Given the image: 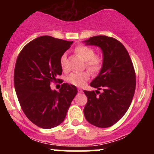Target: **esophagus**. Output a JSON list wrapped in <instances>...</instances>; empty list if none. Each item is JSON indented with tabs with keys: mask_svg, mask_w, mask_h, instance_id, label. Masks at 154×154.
Listing matches in <instances>:
<instances>
[{
	"mask_svg": "<svg viewBox=\"0 0 154 154\" xmlns=\"http://www.w3.org/2000/svg\"><path fill=\"white\" fill-rule=\"evenodd\" d=\"M78 92L79 93L83 92V89H82V88H78Z\"/></svg>",
	"mask_w": 154,
	"mask_h": 154,
	"instance_id": "34e87169",
	"label": "esophagus"
}]
</instances>
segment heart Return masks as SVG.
<instances>
[{
    "instance_id": "b5f03b06",
    "label": "heart",
    "mask_w": 154,
    "mask_h": 154,
    "mask_svg": "<svg viewBox=\"0 0 154 154\" xmlns=\"http://www.w3.org/2000/svg\"><path fill=\"white\" fill-rule=\"evenodd\" d=\"M76 54L86 62V67L92 74H97L100 71L103 65V59L100 56L95 55V51L92 48L80 45L74 50ZM60 66L63 71L68 70L67 55L63 54L60 57ZM89 78L88 71L71 73L67 77V81L76 86H83Z\"/></svg>"
}]
</instances>
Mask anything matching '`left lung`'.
I'll return each mask as SVG.
<instances>
[{"mask_svg": "<svg viewBox=\"0 0 154 154\" xmlns=\"http://www.w3.org/2000/svg\"><path fill=\"white\" fill-rule=\"evenodd\" d=\"M86 45L100 48L103 65L90 86L94 91H83L88 98L84 116L88 122L106 128L119 122L131 104L136 89V73L125 46L112 37L96 35ZM102 89L100 93L99 90Z\"/></svg>", "mask_w": 154, "mask_h": 154, "instance_id": "left-lung-1", "label": "left lung"}]
</instances>
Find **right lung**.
Listing matches in <instances>:
<instances>
[{
	"label": "right lung",
	"instance_id": "1",
	"mask_svg": "<svg viewBox=\"0 0 154 154\" xmlns=\"http://www.w3.org/2000/svg\"><path fill=\"white\" fill-rule=\"evenodd\" d=\"M73 42L49 35L38 37L20 52L14 71V85L23 112L31 122L51 129L66 119L71 101L77 93L75 86L62 84L60 91L51 88L63 72L60 57Z\"/></svg>",
	"mask_w": 154,
	"mask_h": 154
}]
</instances>
